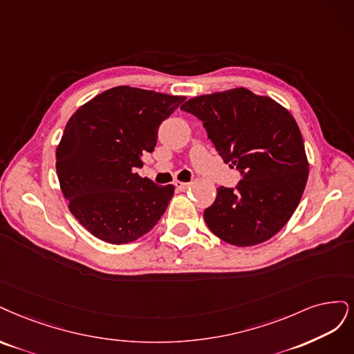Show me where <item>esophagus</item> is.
<instances>
[{"mask_svg":"<svg viewBox=\"0 0 354 354\" xmlns=\"http://www.w3.org/2000/svg\"><path fill=\"white\" fill-rule=\"evenodd\" d=\"M175 187L179 189V191H184L189 187V184H187V182H180V180H176L175 182Z\"/></svg>","mask_w":354,"mask_h":354,"instance_id":"obj_1","label":"esophagus"}]
</instances>
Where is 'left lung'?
<instances>
[{
  "label": "left lung",
  "instance_id": "1",
  "mask_svg": "<svg viewBox=\"0 0 354 354\" xmlns=\"http://www.w3.org/2000/svg\"><path fill=\"white\" fill-rule=\"evenodd\" d=\"M180 109L203 122L222 160L243 174L236 189L219 187L204 210L209 230L236 247L277 235L297 209L309 178L303 136L291 113L243 86L194 97Z\"/></svg>",
  "mask_w": 354,
  "mask_h": 354
}]
</instances>
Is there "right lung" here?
<instances>
[{"instance_id": "1", "label": "right lung", "mask_w": 354, "mask_h": 354, "mask_svg": "<svg viewBox=\"0 0 354 354\" xmlns=\"http://www.w3.org/2000/svg\"><path fill=\"white\" fill-rule=\"evenodd\" d=\"M185 97L115 86L79 107L55 150L67 207L88 232L109 244H128L160 221L175 187L135 174L151 153L160 123Z\"/></svg>"}]
</instances>
